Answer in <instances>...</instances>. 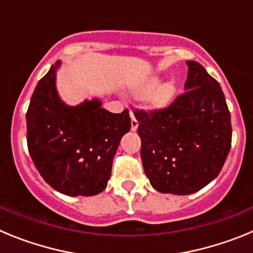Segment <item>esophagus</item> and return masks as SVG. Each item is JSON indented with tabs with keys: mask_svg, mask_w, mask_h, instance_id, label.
I'll return each mask as SVG.
<instances>
[{
	"mask_svg": "<svg viewBox=\"0 0 253 253\" xmlns=\"http://www.w3.org/2000/svg\"><path fill=\"white\" fill-rule=\"evenodd\" d=\"M130 118H131V130L135 131L138 129V120L135 119V116H134L133 113H130Z\"/></svg>",
	"mask_w": 253,
	"mask_h": 253,
	"instance_id": "1",
	"label": "esophagus"
}]
</instances>
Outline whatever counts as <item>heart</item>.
Here are the masks:
<instances>
[{
    "instance_id": "b5f03b06",
    "label": "heart",
    "mask_w": 253,
    "mask_h": 253,
    "mask_svg": "<svg viewBox=\"0 0 253 253\" xmlns=\"http://www.w3.org/2000/svg\"><path fill=\"white\" fill-rule=\"evenodd\" d=\"M160 78L153 77L142 84L137 91L138 95L142 97L151 95L149 96V105L153 109H163L169 106L176 95V86L173 82H165L162 84H160Z\"/></svg>"
}]
</instances>
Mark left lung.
<instances>
[{"label":"left lung","instance_id":"8db88e82","mask_svg":"<svg viewBox=\"0 0 253 253\" xmlns=\"http://www.w3.org/2000/svg\"><path fill=\"white\" fill-rule=\"evenodd\" d=\"M185 92L167 107L135 110L140 157L152 186L163 194L189 195L213 181L232 144L231 114L220 84L187 60Z\"/></svg>","mask_w":253,"mask_h":253}]
</instances>
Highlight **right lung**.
I'll use <instances>...</instances> for the list:
<instances>
[{"label": "right lung", "mask_w": 253, "mask_h": 253, "mask_svg": "<svg viewBox=\"0 0 253 253\" xmlns=\"http://www.w3.org/2000/svg\"><path fill=\"white\" fill-rule=\"evenodd\" d=\"M55 66L39 81L26 113V140L46 184L64 195L105 190L122 137L130 130L128 109L113 114L97 99L68 106L55 88Z\"/></svg>", "instance_id": "add662e5"}]
</instances>
